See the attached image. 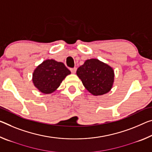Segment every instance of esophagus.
<instances>
[{
  "label": "esophagus",
  "instance_id": "esophagus-1",
  "mask_svg": "<svg viewBox=\"0 0 152 152\" xmlns=\"http://www.w3.org/2000/svg\"><path fill=\"white\" fill-rule=\"evenodd\" d=\"M70 70H71V72H72V73L75 74L76 72V67H74V68H71Z\"/></svg>",
  "mask_w": 152,
  "mask_h": 152
}]
</instances>
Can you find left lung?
<instances>
[{
    "label": "left lung",
    "instance_id": "8db88e82",
    "mask_svg": "<svg viewBox=\"0 0 152 152\" xmlns=\"http://www.w3.org/2000/svg\"><path fill=\"white\" fill-rule=\"evenodd\" d=\"M76 74L86 90L95 96L109 92L114 82L112 67L97 59L86 60L77 69Z\"/></svg>",
    "mask_w": 152,
    "mask_h": 152
}]
</instances>
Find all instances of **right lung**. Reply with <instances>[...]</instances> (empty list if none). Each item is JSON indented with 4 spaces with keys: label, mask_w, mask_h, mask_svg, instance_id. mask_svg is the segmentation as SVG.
I'll return each mask as SVG.
<instances>
[{
    "label": "right lung",
    "mask_w": 152,
    "mask_h": 152,
    "mask_svg": "<svg viewBox=\"0 0 152 152\" xmlns=\"http://www.w3.org/2000/svg\"><path fill=\"white\" fill-rule=\"evenodd\" d=\"M70 74L62 62L47 59L36 67L32 74V82L40 92L50 94L57 90L64 79Z\"/></svg>",
    "instance_id": "right-lung-1"
}]
</instances>
